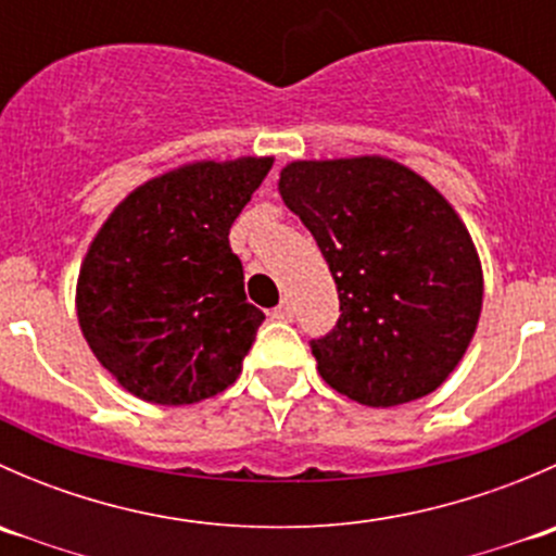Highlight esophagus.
<instances>
[{
  "label": "esophagus",
  "mask_w": 556,
  "mask_h": 556,
  "mask_svg": "<svg viewBox=\"0 0 556 556\" xmlns=\"http://www.w3.org/2000/svg\"><path fill=\"white\" fill-rule=\"evenodd\" d=\"M293 304H290L288 299H282L279 301V306H274V312H271V317L274 319H282V323H288V319H293Z\"/></svg>",
  "instance_id": "esophagus-1"
}]
</instances>
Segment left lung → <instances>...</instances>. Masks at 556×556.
Instances as JSON below:
<instances>
[{
    "instance_id": "8db88e82",
    "label": "left lung",
    "mask_w": 556,
    "mask_h": 556,
    "mask_svg": "<svg viewBox=\"0 0 556 556\" xmlns=\"http://www.w3.org/2000/svg\"><path fill=\"white\" fill-rule=\"evenodd\" d=\"M279 195L323 252L339 323L312 339L319 377L374 408L430 395L476 333L484 271L439 188L387 155L290 161Z\"/></svg>"
}]
</instances>
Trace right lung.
I'll return each instance as SVG.
<instances>
[{
	"instance_id": "obj_1",
	"label": "right lung",
	"mask_w": 556,
	"mask_h": 556,
	"mask_svg": "<svg viewBox=\"0 0 556 556\" xmlns=\"http://www.w3.org/2000/svg\"><path fill=\"white\" fill-rule=\"evenodd\" d=\"M271 166V155H242L159 174L88 244L77 323L97 361L139 401L188 406L242 374L263 312L247 301L228 231Z\"/></svg>"
}]
</instances>
